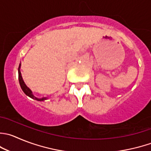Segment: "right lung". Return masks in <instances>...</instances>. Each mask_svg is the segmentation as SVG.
<instances>
[{"label": "right lung", "instance_id": "add662e5", "mask_svg": "<svg viewBox=\"0 0 151 151\" xmlns=\"http://www.w3.org/2000/svg\"><path fill=\"white\" fill-rule=\"evenodd\" d=\"M20 65H19V68H18V78H19V83H20V87H21L23 91L24 92V93H26L27 96H30L31 98H32V99H36V100L43 101V100H45V99H46V97H43V98H41V99H38V98L35 97V96L32 94V91H31L30 89H29V88L26 86V84H25L24 82H23V78H22L21 74H20Z\"/></svg>", "mask_w": 151, "mask_h": 151}]
</instances>
